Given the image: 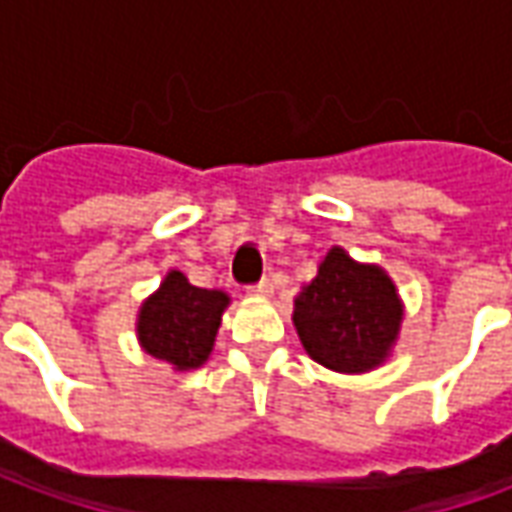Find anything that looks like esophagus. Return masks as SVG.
Returning <instances> with one entry per match:
<instances>
[{"label":"esophagus","instance_id":"34e87169","mask_svg":"<svg viewBox=\"0 0 512 512\" xmlns=\"http://www.w3.org/2000/svg\"><path fill=\"white\" fill-rule=\"evenodd\" d=\"M249 293H255V296H271V293H274V285H271V279H260L257 285L249 288Z\"/></svg>","mask_w":512,"mask_h":512}]
</instances>
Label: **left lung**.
Listing matches in <instances>:
<instances>
[{
  "label": "left lung",
  "instance_id": "obj_1",
  "mask_svg": "<svg viewBox=\"0 0 512 512\" xmlns=\"http://www.w3.org/2000/svg\"><path fill=\"white\" fill-rule=\"evenodd\" d=\"M403 304L384 268L356 263L334 246L318 277L293 301V326L304 351L334 373H367L392 351Z\"/></svg>",
  "mask_w": 512,
  "mask_h": 512
}]
</instances>
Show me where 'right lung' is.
Returning <instances> with one entry per match:
<instances>
[{"label": "right lung", "mask_w": 512, "mask_h": 512, "mask_svg": "<svg viewBox=\"0 0 512 512\" xmlns=\"http://www.w3.org/2000/svg\"><path fill=\"white\" fill-rule=\"evenodd\" d=\"M227 304L224 290L197 288L180 271H169L161 288L139 307V345L175 370H197L211 356Z\"/></svg>", "instance_id": "right-lung-1"}]
</instances>
